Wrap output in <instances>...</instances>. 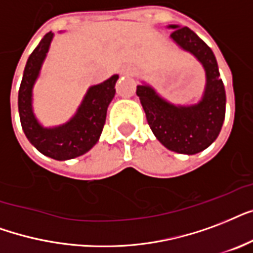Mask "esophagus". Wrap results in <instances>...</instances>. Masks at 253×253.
<instances>
[{
  "mask_svg": "<svg viewBox=\"0 0 253 253\" xmlns=\"http://www.w3.org/2000/svg\"><path fill=\"white\" fill-rule=\"evenodd\" d=\"M119 74H120L121 76L130 75V74H132V68L129 67V66H123V67L119 70Z\"/></svg>",
  "mask_w": 253,
  "mask_h": 253,
  "instance_id": "esophagus-1",
  "label": "esophagus"
}]
</instances>
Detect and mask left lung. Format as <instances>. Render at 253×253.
<instances>
[{"mask_svg": "<svg viewBox=\"0 0 253 253\" xmlns=\"http://www.w3.org/2000/svg\"><path fill=\"white\" fill-rule=\"evenodd\" d=\"M170 39L202 64L206 76L201 100L191 105L170 103L150 84L141 82L137 96L154 136L165 148L181 154H197L219 136L226 115V91L210 47L189 27L169 25Z\"/></svg>", "mask_w": 253, "mask_h": 253, "instance_id": "8db88e82", "label": "left lung"}]
</instances>
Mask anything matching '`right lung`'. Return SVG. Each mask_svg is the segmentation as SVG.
I'll return each mask as SVG.
<instances>
[{"label":"right lung","mask_w":253,"mask_h":253,"mask_svg":"<svg viewBox=\"0 0 253 253\" xmlns=\"http://www.w3.org/2000/svg\"><path fill=\"white\" fill-rule=\"evenodd\" d=\"M54 33H47L27 59L18 92V111L21 125L27 140L39 152L58 161L83 156L99 141L105 124L107 109L115 97L119 75L96 85H91L84 95L75 115L64 124L43 126L33 108V89L51 46Z\"/></svg>","instance_id":"add662e5"}]
</instances>
